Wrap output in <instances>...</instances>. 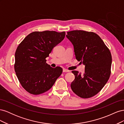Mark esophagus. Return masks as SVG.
I'll return each mask as SVG.
<instances>
[{
    "instance_id": "34e87169",
    "label": "esophagus",
    "mask_w": 124,
    "mask_h": 124,
    "mask_svg": "<svg viewBox=\"0 0 124 124\" xmlns=\"http://www.w3.org/2000/svg\"><path fill=\"white\" fill-rule=\"evenodd\" d=\"M63 72H69V71L68 70H67V69H63Z\"/></svg>"
}]
</instances>
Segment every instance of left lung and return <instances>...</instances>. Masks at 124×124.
Returning a JSON list of instances; mask_svg holds the SVG:
<instances>
[{"label": "left lung", "mask_w": 124, "mask_h": 124, "mask_svg": "<svg viewBox=\"0 0 124 124\" xmlns=\"http://www.w3.org/2000/svg\"><path fill=\"white\" fill-rule=\"evenodd\" d=\"M67 33V38L73 46L76 59L85 65L83 75L78 71H72L75 79L71 84V88L81 98H91L102 89L110 78L111 52L94 32L72 31Z\"/></svg>", "instance_id": "left-lung-1"}]
</instances>
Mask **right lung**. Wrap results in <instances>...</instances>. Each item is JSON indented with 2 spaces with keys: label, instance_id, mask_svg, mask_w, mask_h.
I'll return each mask as SVG.
<instances>
[{
  "label": "right lung",
  "instance_id": "right-lung-1",
  "mask_svg": "<svg viewBox=\"0 0 124 124\" xmlns=\"http://www.w3.org/2000/svg\"><path fill=\"white\" fill-rule=\"evenodd\" d=\"M65 35V31H34L18 45L15 53V72L22 87L31 94L47 91L62 73L61 67L52 68L46 58Z\"/></svg>",
  "mask_w": 124,
  "mask_h": 124
}]
</instances>
